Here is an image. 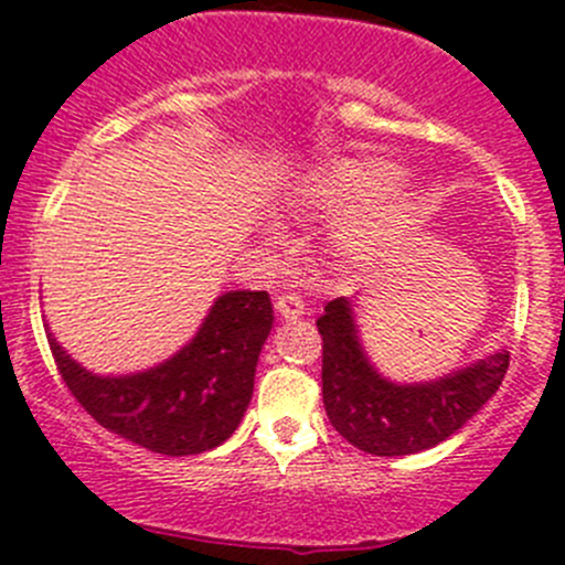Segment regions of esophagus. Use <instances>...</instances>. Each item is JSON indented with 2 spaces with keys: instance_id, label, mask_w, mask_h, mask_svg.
<instances>
[{
  "instance_id": "34e87169",
  "label": "esophagus",
  "mask_w": 565,
  "mask_h": 565,
  "mask_svg": "<svg viewBox=\"0 0 565 565\" xmlns=\"http://www.w3.org/2000/svg\"><path fill=\"white\" fill-rule=\"evenodd\" d=\"M276 311L281 319H300L306 315L303 300L298 295H278L276 298Z\"/></svg>"
}]
</instances>
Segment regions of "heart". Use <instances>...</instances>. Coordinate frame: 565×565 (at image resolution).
I'll list each match as a JSON object with an SVG mask.
<instances>
[{
	"mask_svg": "<svg viewBox=\"0 0 565 565\" xmlns=\"http://www.w3.org/2000/svg\"><path fill=\"white\" fill-rule=\"evenodd\" d=\"M300 202L324 215H344L335 246L352 262H366L402 235L424 210V188L383 158H339L306 177Z\"/></svg>",
	"mask_w": 565,
	"mask_h": 565,
	"instance_id": "1",
	"label": "heart"
}]
</instances>
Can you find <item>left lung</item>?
Returning <instances> with one entry per match:
<instances>
[{
    "label": "left lung",
    "mask_w": 565,
    "mask_h": 565,
    "mask_svg": "<svg viewBox=\"0 0 565 565\" xmlns=\"http://www.w3.org/2000/svg\"><path fill=\"white\" fill-rule=\"evenodd\" d=\"M322 333V402L333 429L374 457H407L440 446L494 396L509 350L435 380L396 383L363 347L350 298H335L317 319Z\"/></svg>",
    "instance_id": "1"
}]
</instances>
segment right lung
Returning a JSON list of instances; mask_svg holds the SVG:
<instances>
[{
	"mask_svg": "<svg viewBox=\"0 0 565 565\" xmlns=\"http://www.w3.org/2000/svg\"><path fill=\"white\" fill-rule=\"evenodd\" d=\"M270 328V295L230 289L172 358L130 374L89 372L51 330L45 333L65 385L104 429L147 451L193 457L226 443L241 426Z\"/></svg>",
	"mask_w": 565,
	"mask_h": 565,
	"instance_id": "obj_1",
	"label": "right lung"
}]
</instances>
